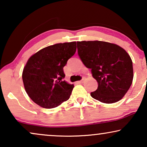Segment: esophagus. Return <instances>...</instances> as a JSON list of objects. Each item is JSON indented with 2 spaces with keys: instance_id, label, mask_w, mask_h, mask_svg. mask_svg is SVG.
<instances>
[{
  "instance_id": "obj_1",
  "label": "esophagus",
  "mask_w": 147,
  "mask_h": 147,
  "mask_svg": "<svg viewBox=\"0 0 147 147\" xmlns=\"http://www.w3.org/2000/svg\"><path fill=\"white\" fill-rule=\"evenodd\" d=\"M85 80H86V78H82V80H80V81L78 82V83H79V84H83L84 82V81H85Z\"/></svg>"
}]
</instances>
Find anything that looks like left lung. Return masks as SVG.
<instances>
[{"label":"left lung","instance_id":"1","mask_svg":"<svg viewBox=\"0 0 147 147\" xmlns=\"http://www.w3.org/2000/svg\"><path fill=\"white\" fill-rule=\"evenodd\" d=\"M77 47L82 61L91 69L98 84L92 97L106 104L121 100L133 80L132 61L127 52L116 44L100 41H78Z\"/></svg>","mask_w":147,"mask_h":147}]
</instances>
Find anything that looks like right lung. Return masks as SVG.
Segmentation results:
<instances>
[{"mask_svg": "<svg viewBox=\"0 0 147 147\" xmlns=\"http://www.w3.org/2000/svg\"><path fill=\"white\" fill-rule=\"evenodd\" d=\"M76 51V42L57 43L30 57L22 78L25 91L33 101L44 108H53L69 99L74 84L65 78L63 67Z\"/></svg>", "mask_w": 147, "mask_h": 147, "instance_id": "obj_1", "label": "right lung"}]
</instances>
